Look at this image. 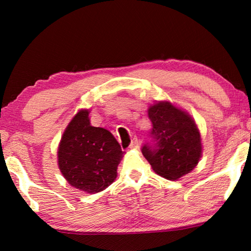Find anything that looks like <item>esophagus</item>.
<instances>
[{
    "label": "esophagus",
    "instance_id": "esophagus-1",
    "mask_svg": "<svg viewBox=\"0 0 251 251\" xmlns=\"http://www.w3.org/2000/svg\"><path fill=\"white\" fill-rule=\"evenodd\" d=\"M138 147H139L138 139H137V137H134V138H133V141H131V143H130L129 148H130V150H137Z\"/></svg>",
    "mask_w": 251,
    "mask_h": 251
}]
</instances>
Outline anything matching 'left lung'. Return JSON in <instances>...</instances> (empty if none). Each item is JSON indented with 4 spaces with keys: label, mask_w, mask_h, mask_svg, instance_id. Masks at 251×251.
<instances>
[{
    "label": "left lung",
    "mask_w": 251,
    "mask_h": 251,
    "mask_svg": "<svg viewBox=\"0 0 251 251\" xmlns=\"http://www.w3.org/2000/svg\"><path fill=\"white\" fill-rule=\"evenodd\" d=\"M154 146L144 145L143 155L157 175L177 180L197 166L202 155L201 137L196 123L186 110L168 100L148 107Z\"/></svg>",
    "instance_id": "left-lung-1"
}]
</instances>
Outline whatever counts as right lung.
Instances as JSON below:
<instances>
[{
  "label": "right lung",
  "instance_id": "right-lung-1",
  "mask_svg": "<svg viewBox=\"0 0 251 251\" xmlns=\"http://www.w3.org/2000/svg\"><path fill=\"white\" fill-rule=\"evenodd\" d=\"M123 155L124 151L112 133L92 126L90 109L83 108L75 114L62 135L57 164L72 187L96 194L116 179Z\"/></svg>",
  "mask_w": 251,
  "mask_h": 251
}]
</instances>
